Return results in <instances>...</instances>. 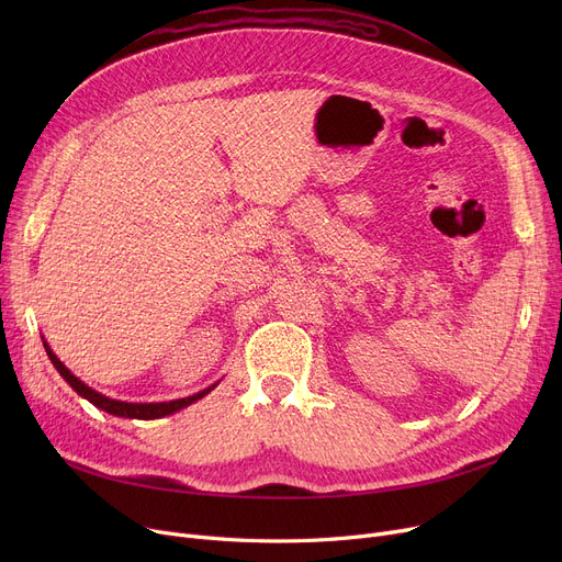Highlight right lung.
Segmentation results:
<instances>
[{
    "instance_id": "add662e5",
    "label": "right lung",
    "mask_w": 562,
    "mask_h": 562,
    "mask_svg": "<svg viewBox=\"0 0 562 562\" xmlns=\"http://www.w3.org/2000/svg\"><path fill=\"white\" fill-rule=\"evenodd\" d=\"M43 346H45V350H47V358L52 360V364H54V369L61 373V378L68 382V385L81 396V398H86L88 403H93L95 407H100V409H104V412H109V415H113V417H125V419H140V422H153V419H161V417H168V415H175V412H180V409H184V407H189L191 403H195V401H200L202 396H206L210 394L218 382H214V385H210V387H204L202 392H198V394H193V396H187V398H175V401H161V403H130V401H117V398H109V396H104V394H100V392H95L93 387H88L86 382H81L61 360H58L56 356H54V350L49 348V344L45 341V337H43Z\"/></svg>"
}]
</instances>
